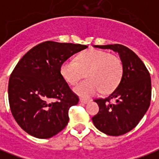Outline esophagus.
Listing matches in <instances>:
<instances>
[{"mask_svg": "<svg viewBox=\"0 0 159 159\" xmlns=\"http://www.w3.org/2000/svg\"><path fill=\"white\" fill-rule=\"evenodd\" d=\"M89 101V100H86V99H80V102L83 104H87Z\"/></svg>", "mask_w": 159, "mask_h": 159, "instance_id": "esophagus-1", "label": "esophagus"}]
</instances>
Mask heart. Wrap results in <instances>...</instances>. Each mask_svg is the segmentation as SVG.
Returning a JSON list of instances; mask_svg holds the SVG:
<instances>
[{"instance_id": "b5f03b06", "label": "heart", "mask_w": 159, "mask_h": 159, "mask_svg": "<svg viewBox=\"0 0 159 159\" xmlns=\"http://www.w3.org/2000/svg\"><path fill=\"white\" fill-rule=\"evenodd\" d=\"M63 77L75 85L85 76L89 78L78 84L74 92L82 97H90L100 92L109 93L118 85L123 75V63L119 57L99 49H89L68 59L60 67Z\"/></svg>"}]
</instances>
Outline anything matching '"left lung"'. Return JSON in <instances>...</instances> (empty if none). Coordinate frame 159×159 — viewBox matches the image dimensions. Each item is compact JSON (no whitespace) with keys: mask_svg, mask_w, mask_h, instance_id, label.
Returning <instances> with one entry per match:
<instances>
[{"mask_svg":"<svg viewBox=\"0 0 159 159\" xmlns=\"http://www.w3.org/2000/svg\"><path fill=\"white\" fill-rule=\"evenodd\" d=\"M93 47L117 52L123 63V75L117 89L109 96L94 100L100 111L92 121L106 134L122 135L133 129L149 108L152 95L150 74L141 59L125 46Z\"/></svg>","mask_w":159,"mask_h":159,"instance_id":"obj_1","label":"left lung"}]
</instances>
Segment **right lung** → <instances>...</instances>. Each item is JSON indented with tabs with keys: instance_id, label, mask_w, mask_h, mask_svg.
<instances>
[{
	"instance_id": "right-lung-1",
	"label": "right lung",
	"mask_w": 159,
	"mask_h": 159,
	"mask_svg": "<svg viewBox=\"0 0 159 159\" xmlns=\"http://www.w3.org/2000/svg\"><path fill=\"white\" fill-rule=\"evenodd\" d=\"M86 45L47 41L35 46L10 76L8 100L16 122L30 135L48 139L64 129L70 107L78 103L60 73L66 60Z\"/></svg>"
}]
</instances>
